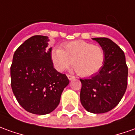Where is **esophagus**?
<instances>
[{
    "instance_id": "esophagus-1",
    "label": "esophagus",
    "mask_w": 135,
    "mask_h": 135,
    "mask_svg": "<svg viewBox=\"0 0 135 135\" xmlns=\"http://www.w3.org/2000/svg\"><path fill=\"white\" fill-rule=\"evenodd\" d=\"M68 79L69 80H73L75 79V76H72V75H68Z\"/></svg>"
}]
</instances>
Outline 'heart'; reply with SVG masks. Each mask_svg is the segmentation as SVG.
I'll return each mask as SVG.
<instances>
[{
    "instance_id": "b5f03b06",
    "label": "heart",
    "mask_w": 135,
    "mask_h": 135,
    "mask_svg": "<svg viewBox=\"0 0 135 135\" xmlns=\"http://www.w3.org/2000/svg\"><path fill=\"white\" fill-rule=\"evenodd\" d=\"M105 52L101 46L83 40L64 44L60 48H54L51 53L52 63L56 69L62 72L73 68L79 76L88 77L98 73L105 62Z\"/></svg>"
}]
</instances>
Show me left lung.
<instances>
[{
    "mask_svg": "<svg viewBox=\"0 0 135 135\" xmlns=\"http://www.w3.org/2000/svg\"><path fill=\"white\" fill-rule=\"evenodd\" d=\"M105 52V62L101 70L90 79H80V101L87 111L105 113L115 107L126 90L128 67L124 53L108 38H93Z\"/></svg>",
    "mask_w": 135,
    "mask_h": 135,
    "instance_id": "1",
    "label": "left lung"
}]
</instances>
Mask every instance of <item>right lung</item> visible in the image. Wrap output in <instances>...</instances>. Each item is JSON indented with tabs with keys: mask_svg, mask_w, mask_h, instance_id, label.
<instances>
[{
	"mask_svg": "<svg viewBox=\"0 0 135 135\" xmlns=\"http://www.w3.org/2000/svg\"><path fill=\"white\" fill-rule=\"evenodd\" d=\"M49 38L35 35L17 49L10 68L11 86L20 105L27 112L46 115L59 104L69 84L65 74L54 68Z\"/></svg>",
	"mask_w": 135,
	"mask_h": 135,
	"instance_id": "1",
	"label": "right lung"
}]
</instances>
